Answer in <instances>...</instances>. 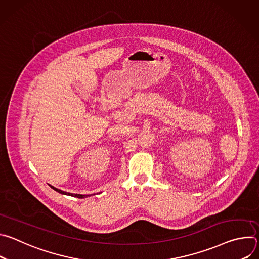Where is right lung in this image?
Instances as JSON below:
<instances>
[{
  "label": "right lung",
  "mask_w": 259,
  "mask_h": 259,
  "mask_svg": "<svg viewBox=\"0 0 259 259\" xmlns=\"http://www.w3.org/2000/svg\"><path fill=\"white\" fill-rule=\"evenodd\" d=\"M54 191H56V192H58L59 194H62V195H66V196H71V197H76V198H79V199H84V198H87V197H90V196H92V195H80V194H70V193H66V192H63V191H61V190H58V189H56V188H54V187H52V186H50ZM93 195H95V194H93Z\"/></svg>",
  "instance_id": "right-lung-1"
}]
</instances>
